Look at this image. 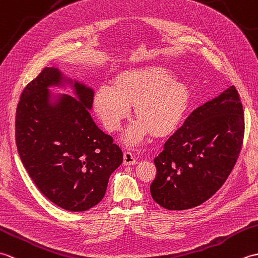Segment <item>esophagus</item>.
<instances>
[{
  "instance_id": "1",
  "label": "esophagus",
  "mask_w": 258,
  "mask_h": 258,
  "mask_svg": "<svg viewBox=\"0 0 258 258\" xmlns=\"http://www.w3.org/2000/svg\"><path fill=\"white\" fill-rule=\"evenodd\" d=\"M123 163L124 165H135V164H138V161H136V158L133 156L132 153L127 151L124 153Z\"/></svg>"
}]
</instances>
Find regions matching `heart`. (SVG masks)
I'll list each match as a JSON object with an SVG mask.
<instances>
[{
	"mask_svg": "<svg viewBox=\"0 0 258 258\" xmlns=\"http://www.w3.org/2000/svg\"><path fill=\"white\" fill-rule=\"evenodd\" d=\"M188 100L185 85L173 79L171 71L160 67L127 70L118 74L114 85L96 90L94 105L108 131H117L134 105L139 119L125 133L128 144H138L151 131L163 135L179 122Z\"/></svg>",
	"mask_w": 258,
	"mask_h": 258,
	"instance_id": "1",
	"label": "heart"
}]
</instances>
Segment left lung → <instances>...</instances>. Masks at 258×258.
I'll list each match as a JSON object with an SVG mask.
<instances>
[{
  "label": "left lung",
  "instance_id": "1",
  "mask_svg": "<svg viewBox=\"0 0 258 258\" xmlns=\"http://www.w3.org/2000/svg\"><path fill=\"white\" fill-rule=\"evenodd\" d=\"M245 132L236 87L197 107L154 158L153 200L171 211L199 206L220 189L237 162Z\"/></svg>",
  "mask_w": 258,
  "mask_h": 258
}]
</instances>
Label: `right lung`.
I'll list each match as a JSON object with an SVG mask.
<instances>
[{
  "instance_id": "add662e5",
  "label": "right lung",
  "mask_w": 258,
  "mask_h": 258,
  "mask_svg": "<svg viewBox=\"0 0 258 258\" xmlns=\"http://www.w3.org/2000/svg\"><path fill=\"white\" fill-rule=\"evenodd\" d=\"M57 69L45 68L21 94L15 142L30 177L47 200L70 212L102 201L111 174L123 162L119 146L91 117L94 93L76 82L69 95L50 103L48 87L61 83Z\"/></svg>"
}]
</instances>
